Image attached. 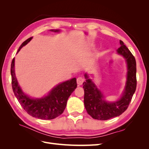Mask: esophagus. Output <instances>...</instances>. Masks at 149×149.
<instances>
[{"label": "esophagus", "instance_id": "34e87169", "mask_svg": "<svg viewBox=\"0 0 149 149\" xmlns=\"http://www.w3.org/2000/svg\"><path fill=\"white\" fill-rule=\"evenodd\" d=\"M84 81V79L83 77H81V76H79V77L77 78V84L78 85H81Z\"/></svg>", "mask_w": 149, "mask_h": 149}]
</instances>
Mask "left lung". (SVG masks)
Returning <instances> with one entry per match:
<instances>
[{
  "label": "left lung",
  "instance_id": "1",
  "mask_svg": "<svg viewBox=\"0 0 149 149\" xmlns=\"http://www.w3.org/2000/svg\"><path fill=\"white\" fill-rule=\"evenodd\" d=\"M120 47L117 49L123 55L127 65V81L124 91L120 100L114 102H107L104 100L101 92L98 89L88 75L84 74L86 81L83 83L84 91V104L89 115L93 119L104 120L119 116L127 109L137 86L136 61L132 54L124 42L120 40Z\"/></svg>",
  "mask_w": 149,
  "mask_h": 149
}]
</instances>
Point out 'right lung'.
I'll use <instances>...</instances> for the list:
<instances>
[{
    "label": "right lung",
    "instance_id": "obj_1",
    "mask_svg": "<svg viewBox=\"0 0 149 149\" xmlns=\"http://www.w3.org/2000/svg\"><path fill=\"white\" fill-rule=\"evenodd\" d=\"M51 31L58 32L60 30H51ZM31 38L32 37H30L22 43L17 53ZM14 63L15 58H13L10 68L12 86L13 93L24 109L31 116L41 119L50 120L61 115L65 109L68 99L77 87L76 78L57 85L46 96L40 99H32L22 91L18 83L15 74Z\"/></svg>",
    "mask_w": 149,
    "mask_h": 149
}]
</instances>
